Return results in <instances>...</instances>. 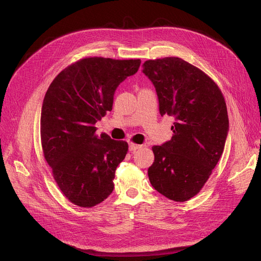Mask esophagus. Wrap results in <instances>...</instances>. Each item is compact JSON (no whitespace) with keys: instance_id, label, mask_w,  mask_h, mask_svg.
<instances>
[{"instance_id":"obj_1","label":"esophagus","mask_w":261,"mask_h":261,"mask_svg":"<svg viewBox=\"0 0 261 261\" xmlns=\"http://www.w3.org/2000/svg\"><path fill=\"white\" fill-rule=\"evenodd\" d=\"M142 148V145H138V144H133V143H130L129 144V150L130 151H135V150H138Z\"/></svg>"}]
</instances>
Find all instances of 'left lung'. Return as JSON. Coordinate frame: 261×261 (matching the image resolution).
Instances as JSON below:
<instances>
[{"mask_svg":"<svg viewBox=\"0 0 261 261\" xmlns=\"http://www.w3.org/2000/svg\"><path fill=\"white\" fill-rule=\"evenodd\" d=\"M143 73L155 88L160 114L174 119L171 140L152 147L149 180L163 196L184 202L199 193L222 155L229 127L225 100L206 74L181 58L148 60Z\"/></svg>","mask_w":261,"mask_h":261,"instance_id":"left-lung-1","label":"left lung"}]
</instances>
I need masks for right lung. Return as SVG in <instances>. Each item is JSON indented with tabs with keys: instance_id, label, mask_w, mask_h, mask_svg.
<instances>
[{
	"instance_id": "obj_1",
	"label": "right lung",
	"mask_w": 261,
	"mask_h": 261,
	"mask_svg": "<svg viewBox=\"0 0 261 261\" xmlns=\"http://www.w3.org/2000/svg\"><path fill=\"white\" fill-rule=\"evenodd\" d=\"M140 65V59H81L46 91L40 121L44 158L63 195L80 207H93L112 194L128 144L97 136L95 123L111 111L117 87Z\"/></svg>"
}]
</instances>
